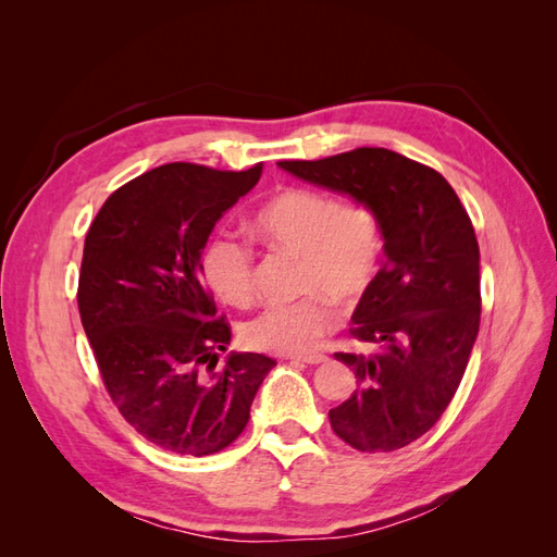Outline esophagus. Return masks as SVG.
Returning a JSON list of instances; mask_svg holds the SVG:
<instances>
[{
	"mask_svg": "<svg viewBox=\"0 0 557 557\" xmlns=\"http://www.w3.org/2000/svg\"><path fill=\"white\" fill-rule=\"evenodd\" d=\"M288 360L290 362H301V364H320V362H325L327 358L320 356V352H313V356H290Z\"/></svg>",
	"mask_w": 557,
	"mask_h": 557,
	"instance_id": "34e87169",
	"label": "esophagus"
}]
</instances>
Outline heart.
<instances>
[{"label":"heart","instance_id":"b5f03b06","mask_svg":"<svg viewBox=\"0 0 557 557\" xmlns=\"http://www.w3.org/2000/svg\"><path fill=\"white\" fill-rule=\"evenodd\" d=\"M252 234L297 256L295 301L272 305L242 330L246 346L264 352H307L339 320V305H356L376 283L383 232L364 199H336L318 188H283L252 215ZM201 272L225 305L246 307L256 293V252L237 234L218 232L201 252Z\"/></svg>","mask_w":557,"mask_h":557}]
</instances>
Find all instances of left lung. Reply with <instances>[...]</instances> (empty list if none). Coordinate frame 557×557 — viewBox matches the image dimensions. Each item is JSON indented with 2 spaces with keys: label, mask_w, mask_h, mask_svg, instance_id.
<instances>
[{
  "label": "left lung",
  "mask_w": 557,
  "mask_h": 557,
  "mask_svg": "<svg viewBox=\"0 0 557 557\" xmlns=\"http://www.w3.org/2000/svg\"><path fill=\"white\" fill-rule=\"evenodd\" d=\"M278 166L379 213L385 264L350 327L376 352H334L358 387L330 411V425L362 453L409 446L446 411L479 334V242L469 213L440 172L387 148Z\"/></svg>",
  "instance_id": "8db88e82"
}]
</instances>
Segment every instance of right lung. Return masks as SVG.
Returning <instances> with one entry per match:
<instances>
[{
    "label": "right lung",
    "instance_id": "right-lung-1",
    "mask_svg": "<svg viewBox=\"0 0 557 557\" xmlns=\"http://www.w3.org/2000/svg\"><path fill=\"white\" fill-rule=\"evenodd\" d=\"M262 164L221 172L170 162L121 185L83 246L78 311L99 376L144 440L178 455H213L244 432L276 360L230 356V323L201 276V248Z\"/></svg>",
    "mask_w": 557,
    "mask_h": 557
}]
</instances>
